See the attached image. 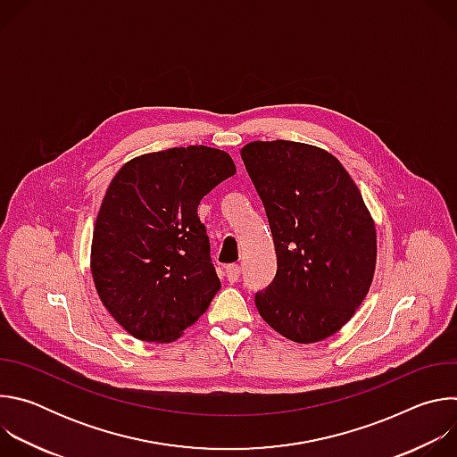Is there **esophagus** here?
I'll return each mask as SVG.
<instances>
[{
  "label": "esophagus",
  "instance_id": "obj_1",
  "mask_svg": "<svg viewBox=\"0 0 457 457\" xmlns=\"http://www.w3.org/2000/svg\"><path fill=\"white\" fill-rule=\"evenodd\" d=\"M226 277H228V280H229L231 284L237 282L238 277H240V266H238V264H229V266H226Z\"/></svg>",
  "mask_w": 457,
  "mask_h": 457
}]
</instances>
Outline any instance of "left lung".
<instances>
[{
    "mask_svg": "<svg viewBox=\"0 0 457 457\" xmlns=\"http://www.w3.org/2000/svg\"><path fill=\"white\" fill-rule=\"evenodd\" d=\"M240 155L277 251L273 282L254 295L260 316L298 344L335 335L367 296L376 266V229L360 189L316 146L254 141Z\"/></svg>",
    "mask_w": 457,
    "mask_h": 457,
    "instance_id": "left-lung-1",
    "label": "left lung"
}]
</instances>
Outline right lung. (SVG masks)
<instances>
[{"label":"right lung","mask_w":457,"mask_h":457,"mask_svg":"<svg viewBox=\"0 0 457 457\" xmlns=\"http://www.w3.org/2000/svg\"><path fill=\"white\" fill-rule=\"evenodd\" d=\"M235 171L226 152L187 146L132 159L110 182L94 229L92 277L132 337L171 342L210 307L220 280L197 208Z\"/></svg>","instance_id":"add662e5"}]
</instances>
